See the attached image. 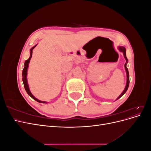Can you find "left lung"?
<instances>
[{
  "mask_svg": "<svg viewBox=\"0 0 151 151\" xmlns=\"http://www.w3.org/2000/svg\"><path fill=\"white\" fill-rule=\"evenodd\" d=\"M118 49H119V50H120V51L121 52H123V55H124V57H125V60H126V63H125V70H126V72H127V84H126V86H125V88L124 91H123V93H122L119 96V97H118V98H117V99H118L119 98H120L122 96L126 93V91H127L128 88H129V83H130V79H129V70H128V68H127V63L128 62V59H127V56H126V49H125V47H118Z\"/></svg>",
  "mask_w": 151,
  "mask_h": 151,
  "instance_id": "left-lung-1",
  "label": "left lung"
}]
</instances>
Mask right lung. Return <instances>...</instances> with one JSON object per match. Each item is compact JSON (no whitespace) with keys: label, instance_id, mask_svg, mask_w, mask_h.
<instances>
[{"label":"right lung","instance_id":"add662e5","mask_svg":"<svg viewBox=\"0 0 151 151\" xmlns=\"http://www.w3.org/2000/svg\"><path fill=\"white\" fill-rule=\"evenodd\" d=\"M36 46V45H35V47H33V48H32L31 49V51H30V57L28 59V60H26L25 63H24V67L23 68V70H22V81H23V84H24V88H25V90L27 92V93H28L30 96L34 99L35 100H36V101H38L39 103H46V102L45 101H40V100H38V99H36L34 96L31 94V93L29 91V87H28V82H27V70H28V65H29V61H30V59L32 57V53H33V50L35 48V47Z\"/></svg>","mask_w":151,"mask_h":151}]
</instances>
